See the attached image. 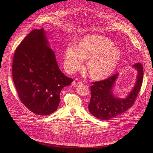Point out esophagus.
<instances>
[{
	"mask_svg": "<svg viewBox=\"0 0 153 153\" xmlns=\"http://www.w3.org/2000/svg\"><path fill=\"white\" fill-rule=\"evenodd\" d=\"M82 83V81L80 79H76L74 80V81L72 82V85L73 86H75V85H77L78 84H80Z\"/></svg>",
	"mask_w": 153,
	"mask_h": 153,
	"instance_id": "obj_1",
	"label": "esophagus"
}]
</instances>
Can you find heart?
Here are the masks:
<instances>
[{"label":"heart","mask_w":153,"mask_h":153,"mask_svg":"<svg viewBox=\"0 0 153 153\" xmlns=\"http://www.w3.org/2000/svg\"><path fill=\"white\" fill-rule=\"evenodd\" d=\"M119 49L113 45L108 39L100 36H90L81 40L79 46L71 43L65 49V67L74 72L89 59L88 71L93 78L103 79L110 76L115 70L120 60Z\"/></svg>","instance_id":"b5f03b06"}]
</instances>
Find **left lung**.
Wrapping results in <instances>:
<instances>
[{
  "mask_svg": "<svg viewBox=\"0 0 153 153\" xmlns=\"http://www.w3.org/2000/svg\"><path fill=\"white\" fill-rule=\"evenodd\" d=\"M133 67L138 73L137 80L133 90L125 99L116 97L113 95L112 89L118 73L105 80L92 82L91 97L88 105L92 115L100 120H109L125 112L133 105L142 84L143 69L140 63H136Z\"/></svg>",
  "mask_w": 153,
  "mask_h": 153,
  "instance_id": "obj_1",
  "label": "left lung"
}]
</instances>
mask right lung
I'll return each mask as SVG.
<instances>
[{
    "mask_svg": "<svg viewBox=\"0 0 153 153\" xmlns=\"http://www.w3.org/2000/svg\"><path fill=\"white\" fill-rule=\"evenodd\" d=\"M12 73L21 102L40 116L57 110L62 89L73 81L59 69L43 28L31 31L16 48Z\"/></svg>",
    "mask_w": 153,
    "mask_h": 153,
    "instance_id": "obj_1",
    "label": "right lung"
}]
</instances>
